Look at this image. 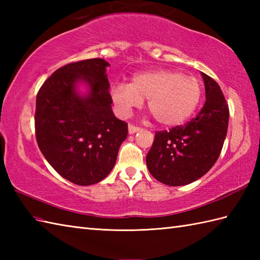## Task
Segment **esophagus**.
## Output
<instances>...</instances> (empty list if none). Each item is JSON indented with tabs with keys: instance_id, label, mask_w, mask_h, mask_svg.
<instances>
[{
	"instance_id": "obj_1",
	"label": "esophagus",
	"mask_w": 260,
	"mask_h": 260,
	"mask_svg": "<svg viewBox=\"0 0 260 260\" xmlns=\"http://www.w3.org/2000/svg\"><path fill=\"white\" fill-rule=\"evenodd\" d=\"M141 128L140 127H136V126H134V125H129L128 126V133L129 134H135L136 132H139Z\"/></svg>"
}]
</instances>
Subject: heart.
<instances>
[{
  "label": "heart",
  "mask_w": 260,
  "mask_h": 260,
  "mask_svg": "<svg viewBox=\"0 0 260 260\" xmlns=\"http://www.w3.org/2000/svg\"><path fill=\"white\" fill-rule=\"evenodd\" d=\"M121 116H128L147 99V109L165 127L182 125L194 114L202 96L200 81L178 71L158 69L136 74L131 84H118L110 91Z\"/></svg>",
  "instance_id": "obj_1"
}]
</instances>
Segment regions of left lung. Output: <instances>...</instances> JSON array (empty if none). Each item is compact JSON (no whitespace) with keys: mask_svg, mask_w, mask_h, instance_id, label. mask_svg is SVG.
<instances>
[{"mask_svg":"<svg viewBox=\"0 0 260 260\" xmlns=\"http://www.w3.org/2000/svg\"><path fill=\"white\" fill-rule=\"evenodd\" d=\"M206 103L197 117L170 132H156L146 165L157 181L171 186L190 184L211 169L227 135L229 108L221 88L201 73Z\"/></svg>","mask_w":260,"mask_h":260,"instance_id":"8db88e82","label":"left lung"}]
</instances>
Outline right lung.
<instances>
[{"mask_svg":"<svg viewBox=\"0 0 260 260\" xmlns=\"http://www.w3.org/2000/svg\"><path fill=\"white\" fill-rule=\"evenodd\" d=\"M104 59L66 64L37 95L36 135L49 164L70 182L91 185L113 170L127 137V124L115 117ZM87 91L81 94L79 86Z\"/></svg>","mask_w":260,"mask_h":260,"instance_id":"add662e5","label":"right lung"}]
</instances>
